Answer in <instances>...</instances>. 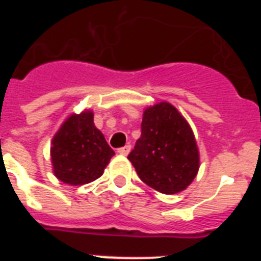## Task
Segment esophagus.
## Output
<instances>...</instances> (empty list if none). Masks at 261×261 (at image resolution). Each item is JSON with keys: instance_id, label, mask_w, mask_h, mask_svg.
I'll list each match as a JSON object with an SVG mask.
<instances>
[{"instance_id": "obj_1", "label": "esophagus", "mask_w": 261, "mask_h": 261, "mask_svg": "<svg viewBox=\"0 0 261 261\" xmlns=\"http://www.w3.org/2000/svg\"><path fill=\"white\" fill-rule=\"evenodd\" d=\"M129 151H130V146H129V145H125L124 147H120L119 150H117V153L121 154V155H128Z\"/></svg>"}]
</instances>
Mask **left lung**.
Masks as SVG:
<instances>
[{
  "instance_id": "8db88e82",
  "label": "left lung",
  "mask_w": 261,
  "mask_h": 261,
  "mask_svg": "<svg viewBox=\"0 0 261 261\" xmlns=\"http://www.w3.org/2000/svg\"><path fill=\"white\" fill-rule=\"evenodd\" d=\"M128 159L145 184L165 195L186 190L200 167L199 147L192 128L168 102L145 108L141 137Z\"/></svg>"
}]
</instances>
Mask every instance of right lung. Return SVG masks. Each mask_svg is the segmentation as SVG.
<instances>
[{"mask_svg": "<svg viewBox=\"0 0 261 261\" xmlns=\"http://www.w3.org/2000/svg\"><path fill=\"white\" fill-rule=\"evenodd\" d=\"M115 151L94 124V112L69 115L53 136L50 161L55 176L69 186H84L100 177Z\"/></svg>", "mask_w": 261, "mask_h": 261, "instance_id": "add662e5", "label": "right lung"}]
</instances>
